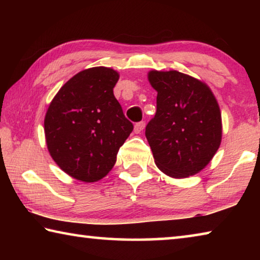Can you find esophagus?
I'll return each instance as SVG.
<instances>
[{"label": "esophagus", "instance_id": "1", "mask_svg": "<svg viewBox=\"0 0 260 260\" xmlns=\"http://www.w3.org/2000/svg\"><path fill=\"white\" fill-rule=\"evenodd\" d=\"M144 126H146V122H144V121L136 122L135 126H134V132H135V133H141V132L144 129Z\"/></svg>", "mask_w": 260, "mask_h": 260}]
</instances>
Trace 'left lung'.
I'll use <instances>...</instances> for the list:
<instances>
[{
  "instance_id": "left-lung-1",
  "label": "left lung",
  "mask_w": 260,
  "mask_h": 260,
  "mask_svg": "<svg viewBox=\"0 0 260 260\" xmlns=\"http://www.w3.org/2000/svg\"><path fill=\"white\" fill-rule=\"evenodd\" d=\"M157 110L146 127L155 162L172 178H187L209 164L221 142V113L210 88L178 71H150Z\"/></svg>"
}]
</instances>
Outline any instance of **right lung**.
<instances>
[{
	"label": "right lung",
	"instance_id": "obj_1",
	"mask_svg": "<svg viewBox=\"0 0 260 260\" xmlns=\"http://www.w3.org/2000/svg\"><path fill=\"white\" fill-rule=\"evenodd\" d=\"M118 79L112 69L83 70L60 88L48 108V150L65 173L80 181L104 178L133 131L113 95Z\"/></svg>",
	"mask_w": 260,
	"mask_h": 260
}]
</instances>
